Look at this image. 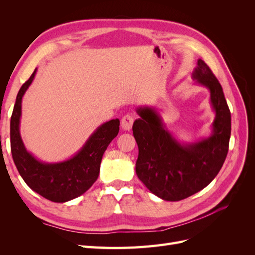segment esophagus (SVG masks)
<instances>
[{"label":"esophagus","instance_id":"34e87169","mask_svg":"<svg viewBox=\"0 0 255 255\" xmlns=\"http://www.w3.org/2000/svg\"><path fill=\"white\" fill-rule=\"evenodd\" d=\"M133 122H134V117L132 115H126L123 116L122 119H121V127L123 129L126 130H129L133 127Z\"/></svg>","mask_w":255,"mask_h":255}]
</instances>
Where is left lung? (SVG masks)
Instances as JSON below:
<instances>
[{"label":"left lung","mask_w":255,"mask_h":255,"mask_svg":"<svg viewBox=\"0 0 255 255\" xmlns=\"http://www.w3.org/2000/svg\"><path fill=\"white\" fill-rule=\"evenodd\" d=\"M192 79L211 92L216 117L210 137L182 144L150 107L137 110L140 118L133 125L138 145L136 174L152 194L166 201H180L206 187L220 171L229 151L231 113L220 83L202 59L198 60Z\"/></svg>","instance_id":"8db88e82"}]
</instances>
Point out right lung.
<instances>
[{"mask_svg": "<svg viewBox=\"0 0 255 255\" xmlns=\"http://www.w3.org/2000/svg\"><path fill=\"white\" fill-rule=\"evenodd\" d=\"M37 69L22 85L10 119V148L13 163L27 186L53 202L70 201L86 192L100 173V165L107 146L119 133V119L100 126L70 159L45 164L26 151L20 135L22 97L32 84Z\"/></svg>", "mask_w": 255, "mask_h": 255, "instance_id": "obj_1", "label": "right lung"}]
</instances>
